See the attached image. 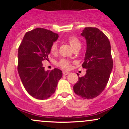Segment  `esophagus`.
<instances>
[{"label": "esophagus", "mask_w": 129, "mask_h": 129, "mask_svg": "<svg viewBox=\"0 0 129 129\" xmlns=\"http://www.w3.org/2000/svg\"><path fill=\"white\" fill-rule=\"evenodd\" d=\"M62 74L63 76H66V75H67L69 74V72H67V71H63L62 72Z\"/></svg>", "instance_id": "34e87169"}]
</instances>
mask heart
Instances as JSON below:
<instances>
[{"instance_id":"b5f03b06","label":"heart","mask_w":129,"mask_h":129,"mask_svg":"<svg viewBox=\"0 0 129 129\" xmlns=\"http://www.w3.org/2000/svg\"><path fill=\"white\" fill-rule=\"evenodd\" d=\"M67 41L70 44V45L72 46L73 49L77 47L81 46V43H80L79 39L75 36H70L68 38ZM50 53L53 54H56L57 52V46L56 43L54 42L51 44V46H50ZM57 66L62 69L67 70L70 67V62L69 60L66 59H62L57 63Z\"/></svg>"}]
</instances>
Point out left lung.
<instances>
[{"label": "left lung", "instance_id": "1", "mask_svg": "<svg viewBox=\"0 0 129 129\" xmlns=\"http://www.w3.org/2000/svg\"><path fill=\"white\" fill-rule=\"evenodd\" d=\"M81 35L87 41L86 53L82 64L87 71L85 76L79 77L73 90L83 99L91 100L100 95L106 88L113 62L110 41L103 32L95 27H86Z\"/></svg>", "mask_w": 129, "mask_h": 129}]
</instances>
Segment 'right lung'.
<instances>
[{"label": "right lung", "instance_id": "add662e5", "mask_svg": "<svg viewBox=\"0 0 129 129\" xmlns=\"http://www.w3.org/2000/svg\"><path fill=\"white\" fill-rule=\"evenodd\" d=\"M58 37L51 31L38 28L26 32L19 47V76L26 91L36 99L45 100L54 94L62 76V71L56 68L45 71L42 63L48 60L50 46Z\"/></svg>", "mask_w": 129, "mask_h": 129}]
</instances>
